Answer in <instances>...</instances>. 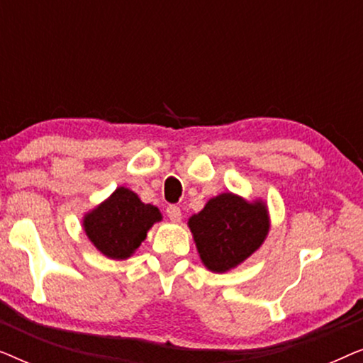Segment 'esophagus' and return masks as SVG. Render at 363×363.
<instances>
[{
  "mask_svg": "<svg viewBox=\"0 0 363 363\" xmlns=\"http://www.w3.org/2000/svg\"><path fill=\"white\" fill-rule=\"evenodd\" d=\"M167 215H168V218H170V221H173V223H178L182 220V210L175 205H170L167 208Z\"/></svg>",
  "mask_w": 363,
  "mask_h": 363,
  "instance_id": "34e87169",
  "label": "esophagus"
}]
</instances>
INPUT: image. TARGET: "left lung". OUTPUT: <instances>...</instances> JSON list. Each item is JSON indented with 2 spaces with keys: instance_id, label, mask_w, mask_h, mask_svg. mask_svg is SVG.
<instances>
[{
  "instance_id": "1",
  "label": "left lung",
  "mask_w": 363,
  "mask_h": 363,
  "mask_svg": "<svg viewBox=\"0 0 363 363\" xmlns=\"http://www.w3.org/2000/svg\"><path fill=\"white\" fill-rule=\"evenodd\" d=\"M188 226L203 264L226 272L259 250L269 231V215L264 201H246L228 191L211 198Z\"/></svg>"
}]
</instances>
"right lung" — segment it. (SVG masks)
<instances>
[{"mask_svg":"<svg viewBox=\"0 0 363 363\" xmlns=\"http://www.w3.org/2000/svg\"><path fill=\"white\" fill-rule=\"evenodd\" d=\"M162 220L157 206L145 205L137 193L118 186L106 201L82 220L92 245L111 259H127L147 238V231Z\"/></svg>","mask_w":363,"mask_h":363,"instance_id":"right-lung-1","label":"right lung"}]
</instances>
